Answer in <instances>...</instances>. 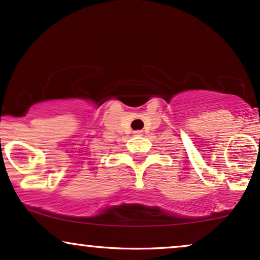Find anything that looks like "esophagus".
I'll list each match as a JSON object with an SVG mask.
<instances>
[{
  "mask_svg": "<svg viewBox=\"0 0 260 260\" xmlns=\"http://www.w3.org/2000/svg\"><path fill=\"white\" fill-rule=\"evenodd\" d=\"M142 131L141 130H137V131H134V135L135 136H142Z\"/></svg>",
  "mask_w": 260,
  "mask_h": 260,
  "instance_id": "esophagus-1",
  "label": "esophagus"
}]
</instances>
